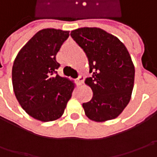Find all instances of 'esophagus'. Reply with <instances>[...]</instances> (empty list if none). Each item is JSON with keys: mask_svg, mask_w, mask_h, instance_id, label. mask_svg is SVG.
<instances>
[{"mask_svg": "<svg viewBox=\"0 0 157 157\" xmlns=\"http://www.w3.org/2000/svg\"><path fill=\"white\" fill-rule=\"evenodd\" d=\"M84 76L83 75H79L78 76V78H77V83H78V85H82V83H83V81H84Z\"/></svg>", "mask_w": 157, "mask_h": 157, "instance_id": "1", "label": "esophagus"}]
</instances>
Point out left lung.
I'll list each match as a JSON object with an SVG mask.
<instances>
[{"mask_svg":"<svg viewBox=\"0 0 157 157\" xmlns=\"http://www.w3.org/2000/svg\"><path fill=\"white\" fill-rule=\"evenodd\" d=\"M71 36L83 49L89 61L92 100L83 103L90 120L102 122L118 117L131 99L135 66L126 46L116 36L100 28H80Z\"/></svg>","mask_w":157,"mask_h":157,"instance_id":"left-lung-1","label":"left lung"}]
</instances>
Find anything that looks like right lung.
Wrapping results in <instances>:
<instances>
[{
	"label": "right lung",
	"instance_id": "1",
	"mask_svg": "<svg viewBox=\"0 0 157 157\" xmlns=\"http://www.w3.org/2000/svg\"><path fill=\"white\" fill-rule=\"evenodd\" d=\"M69 31L44 29L35 34L18 52L12 68V84L19 104L41 121L63 115L74 83L57 74L56 55Z\"/></svg>",
	"mask_w": 157,
	"mask_h": 157
}]
</instances>
